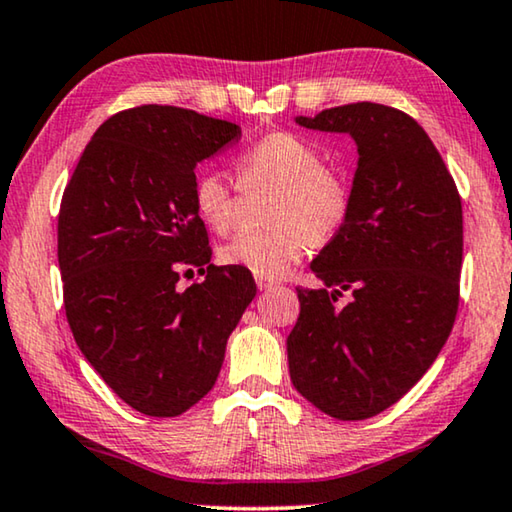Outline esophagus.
I'll list each match as a JSON object with an SVG mask.
<instances>
[{
  "mask_svg": "<svg viewBox=\"0 0 512 512\" xmlns=\"http://www.w3.org/2000/svg\"><path fill=\"white\" fill-rule=\"evenodd\" d=\"M256 286H258V291H272V288L277 286V281L265 279V277H256Z\"/></svg>",
  "mask_w": 512,
  "mask_h": 512,
  "instance_id": "1",
  "label": "esophagus"
}]
</instances>
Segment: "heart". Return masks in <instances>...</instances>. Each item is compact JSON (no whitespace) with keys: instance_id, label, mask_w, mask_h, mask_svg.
<instances>
[{"instance_id":"b5f03b06","label":"heart","mask_w":512,"mask_h":512,"mask_svg":"<svg viewBox=\"0 0 512 512\" xmlns=\"http://www.w3.org/2000/svg\"><path fill=\"white\" fill-rule=\"evenodd\" d=\"M244 182L279 184L272 198L268 231L240 233L219 251L221 263L277 279L305 254L309 242L323 244L346 224L351 194L342 177L325 168L323 154L291 131H272L240 157ZM196 217L214 233H228L235 221V194L217 170H198L191 184Z\"/></svg>"}]
</instances>
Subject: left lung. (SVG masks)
I'll use <instances>...</instances> for the list:
<instances>
[{"instance_id": "left-lung-1", "label": "left lung", "mask_w": 512, "mask_h": 512, "mask_svg": "<svg viewBox=\"0 0 512 512\" xmlns=\"http://www.w3.org/2000/svg\"><path fill=\"white\" fill-rule=\"evenodd\" d=\"M300 127L348 133L358 145L346 224L298 288L286 339L295 390L337 420L372 418L399 402L453 330L462 272V198L420 124L381 103H348ZM348 290L352 298L339 303Z\"/></svg>"}]
</instances>
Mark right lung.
<instances>
[{
  "label": "right lung",
  "instance_id": "add662e5",
  "mask_svg": "<svg viewBox=\"0 0 512 512\" xmlns=\"http://www.w3.org/2000/svg\"><path fill=\"white\" fill-rule=\"evenodd\" d=\"M240 127L175 106L108 117L66 184L57 261L73 339L122 402L173 418L212 390L226 342L256 295L249 270L210 263L191 203L198 161ZM206 279L189 289L179 274Z\"/></svg>",
  "mask_w": 512,
  "mask_h": 512
}]
</instances>
